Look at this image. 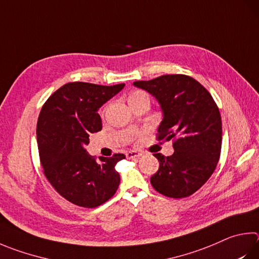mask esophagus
Here are the masks:
<instances>
[{"mask_svg":"<svg viewBox=\"0 0 259 259\" xmlns=\"http://www.w3.org/2000/svg\"><path fill=\"white\" fill-rule=\"evenodd\" d=\"M125 156H126V158H129V159H131V158H138V157L142 156V153L136 152V150H130V152H128V153L125 154Z\"/></svg>","mask_w":259,"mask_h":259,"instance_id":"esophagus-1","label":"esophagus"}]
</instances>
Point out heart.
Returning a JSON list of instances; mask_svg holds the SVG:
<instances>
[{
	"mask_svg": "<svg viewBox=\"0 0 259 259\" xmlns=\"http://www.w3.org/2000/svg\"><path fill=\"white\" fill-rule=\"evenodd\" d=\"M129 104H133L135 102H140V101H147L150 102V97L146 92L143 91H135L129 95Z\"/></svg>",
	"mask_w": 259,
	"mask_h": 259,
	"instance_id": "heart-1",
	"label": "heart"
}]
</instances>
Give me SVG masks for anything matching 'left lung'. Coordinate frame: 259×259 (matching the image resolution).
Masks as SVG:
<instances>
[{"mask_svg":"<svg viewBox=\"0 0 259 259\" xmlns=\"http://www.w3.org/2000/svg\"><path fill=\"white\" fill-rule=\"evenodd\" d=\"M136 87L156 98L163 112L157 140H173L175 153L158 159L150 178L154 189L171 198L194 194L213 175L222 147L219 107L203 84L186 74H164Z\"/></svg>","mask_w":259,"mask_h":259,"instance_id":"8db88e82","label":"left lung"}]
</instances>
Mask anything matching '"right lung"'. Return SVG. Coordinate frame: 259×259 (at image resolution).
Masks as SVG:
<instances>
[{
  "label": "right lung",
  "mask_w": 259,
  "mask_h": 259,
  "mask_svg": "<svg viewBox=\"0 0 259 259\" xmlns=\"http://www.w3.org/2000/svg\"><path fill=\"white\" fill-rule=\"evenodd\" d=\"M124 83L102 86L69 82L52 94L37 121V144L44 175L59 194L77 206L94 208L113 196L120 185L116 163L123 154L95 157L87 153L89 136L102 130L97 111Z\"/></svg>",
  "instance_id": "right-lung-1"
}]
</instances>
